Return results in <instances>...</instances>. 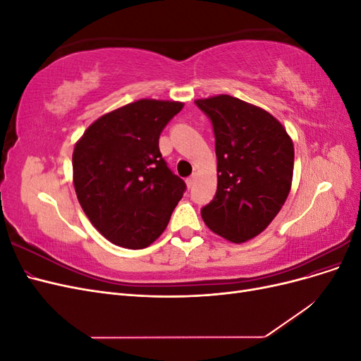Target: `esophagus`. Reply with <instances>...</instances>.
Listing matches in <instances>:
<instances>
[{"label": "esophagus", "instance_id": "esophagus-1", "mask_svg": "<svg viewBox=\"0 0 361 361\" xmlns=\"http://www.w3.org/2000/svg\"><path fill=\"white\" fill-rule=\"evenodd\" d=\"M195 178H197V174H195V173H192L191 174V176L187 179V185H188V188H191L192 187V185H194V182H195Z\"/></svg>", "mask_w": 361, "mask_h": 361}]
</instances>
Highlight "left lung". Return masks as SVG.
Returning a JSON list of instances; mask_svg holds the SVG:
<instances>
[{"instance_id":"1","label":"left lung","mask_w":361,"mask_h":361,"mask_svg":"<svg viewBox=\"0 0 361 361\" xmlns=\"http://www.w3.org/2000/svg\"><path fill=\"white\" fill-rule=\"evenodd\" d=\"M215 134L216 194L202 209L211 231L241 244L257 236L285 204L293 174V143L264 108L228 94L195 101Z\"/></svg>"}]
</instances>
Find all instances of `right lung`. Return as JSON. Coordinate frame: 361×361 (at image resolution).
<instances>
[{"label":"right lung","mask_w":361,"mask_h":361,"mask_svg":"<svg viewBox=\"0 0 361 361\" xmlns=\"http://www.w3.org/2000/svg\"><path fill=\"white\" fill-rule=\"evenodd\" d=\"M182 102L140 99L101 116L76 141L78 202L108 241L140 250L166 231L187 188L159 152V135Z\"/></svg>","instance_id":"1"}]
</instances>
